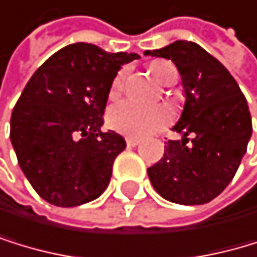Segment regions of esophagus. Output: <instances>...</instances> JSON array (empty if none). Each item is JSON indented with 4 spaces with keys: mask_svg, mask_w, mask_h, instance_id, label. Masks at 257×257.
<instances>
[{
    "mask_svg": "<svg viewBox=\"0 0 257 257\" xmlns=\"http://www.w3.org/2000/svg\"><path fill=\"white\" fill-rule=\"evenodd\" d=\"M141 139H137V137H126V144L127 147H136V145H139Z\"/></svg>",
    "mask_w": 257,
    "mask_h": 257,
    "instance_id": "obj_1",
    "label": "esophagus"
}]
</instances>
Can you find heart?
I'll return each instance as SVG.
<instances>
[{
    "label": "heart",
    "instance_id": "1",
    "mask_svg": "<svg viewBox=\"0 0 257 257\" xmlns=\"http://www.w3.org/2000/svg\"><path fill=\"white\" fill-rule=\"evenodd\" d=\"M150 72L156 82L163 85H172L177 80V71L169 61H153L150 64ZM126 71H120L110 85L109 96L116 97L123 90ZM171 121V115L164 107H142L131 101H123L110 107L107 113V124L113 131L130 136V137H145L150 136Z\"/></svg>",
    "mask_w": 257,
    "mask_h": 257
}]
</instances>
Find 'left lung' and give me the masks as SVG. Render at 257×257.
<instances>
[{
    "mask_svg": "<svg viewBox=\"0 0 257 257\" xmlns=\"http://www.w3.org/2000/svg\"><path fill=\"white\" fill-rule=\"evenodd\" d=\"M145 55L172 60L182 75L185 109L164 156L148 167V178L164 199L201 205L221 194L234 178L253 131L246 99L230 72L201 45L175 41Z\"/></svg>",
    "mask_w": 257,
    "mask_h": 257,
    "instance_id": "8db88e82",
    "label": "left lung"
}]
</instances>
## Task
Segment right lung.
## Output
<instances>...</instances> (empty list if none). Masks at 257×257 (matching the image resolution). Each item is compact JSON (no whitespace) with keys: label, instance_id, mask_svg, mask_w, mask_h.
I'll use <instances>...</instances> for the list:
<instances>
[{"label":"right lung","instance_id":"obj_1","mask_svg":"<svg viewBox=\"0 0 257 257\" xmlns=\"http://www.w3.org/2000/svg\"><path fill=\"white\" fill-rule=\"evenodd\" d=\"M136 53L77 42L53 53L28 80L11 116V142L25 177L44 201L77 207L99 197L124 139L102 133L110 85Z\"/></svg>","mask_w":257,"mask_h":257}]
</instances>
